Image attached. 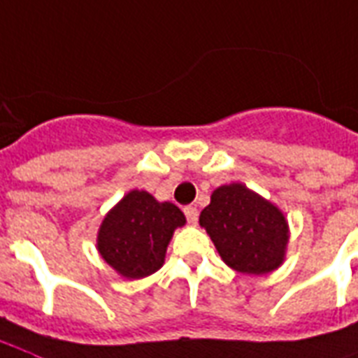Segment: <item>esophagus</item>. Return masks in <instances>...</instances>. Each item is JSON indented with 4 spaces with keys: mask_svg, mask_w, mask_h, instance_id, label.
I'll return each instance as SVG.
<instances>
[{
    "mask_svg": "<svg viewBox=\"0 0 358 358\" xmlns=\"http://www.w3.org/2000/svg\"><path fill=\"white\" fill-rule=\"evenodd\" d=\"M185 215H187V220L190 224H196L198 222V209L194 207V205H188V207H185Z\"/></svg>",
    "mask_w": 358,
    "mask_h": 358,
    "instance_id": "obj_1",
    "label": "esophagus"
}]
</instances>
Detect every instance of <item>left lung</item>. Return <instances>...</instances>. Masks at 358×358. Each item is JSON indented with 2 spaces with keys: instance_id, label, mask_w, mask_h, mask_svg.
I'll return each mask as SVG.
<instances>
[{
  "instance_id": "left-lung-1",
  "label": "left lung",
  "mask_w": 358,
  "mask_h": 358,
  "mask_svg": "<svg viewBox=\"0 0 358 358\" xmlns=\"http://www.w3.org/2000/svg\"><path fill=\"white\" fill-rule=\"evenodd\" d=\"M199 226L237 273L267 274L284 263L289 241L284 213L241 182L222 185L210 194Z\"/></svg>"
}]
</instances>
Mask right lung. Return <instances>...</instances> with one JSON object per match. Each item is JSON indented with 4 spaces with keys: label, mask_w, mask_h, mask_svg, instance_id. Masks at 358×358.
Returning <instances> with one entry per match:
<instances>
[{
    "label": "right lung",
    "mask_w": 358,
    "mask_h": 358,
    "mask_svg": "<svg viewBox=\"0 0 358 358\" xmlns=\"http://www.w3.org/2000/svg\"><path fill=\"white\" fill-rule=\"evenodd\" d=\"M185 222L177 205L157 201L145 190H130L102 220L96 248L121 276L145 278L162 267L171 235Z\"/></svg>",
    "instance_id": "obj_1"
}]
</instances>
